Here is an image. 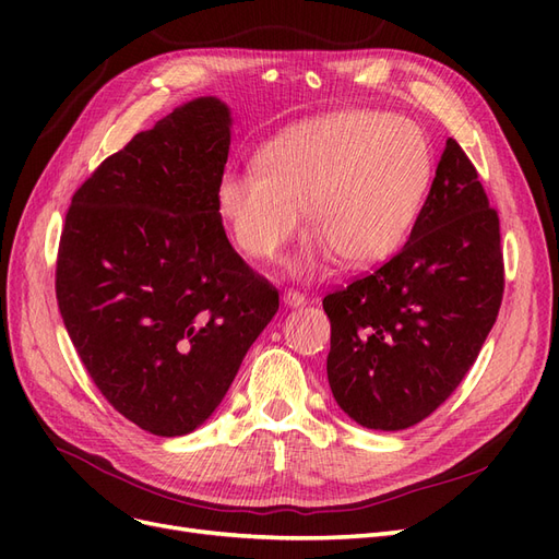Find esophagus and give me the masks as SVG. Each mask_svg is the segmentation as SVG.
Wrapping results in <instances>:
<instances>
[{"label":"esophagus","mask_w":559,"mask_h":559,"mask_svg":"<svg viewBox=\"0 0 559 559\" xmlns=\"http://www.w3.org/2000/svg\"><path fill=\"white\" fill-rule=\"evenodd\" d=\"M282 300H284V306H286V308H300V306H306V302H308V298H306V296H302L300 292H294V289L284 292Z\"/></svg>","instance_id":"obj_1"}]
</instances>
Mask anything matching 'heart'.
Wrapping results in <instances>:
<instances>
[{"mask_svg": "<svg viewBox=\"0 0 559 559\" xmlns=\"http://www.w3.org/2000/svg\"><path fill=\"white\" fill-rule=\"evenodd\" d=\"M433 177V148L411 118L345 109L310 118L265 142L253 170L228 167L214 207L233 245L275 261L300 224L310 233L292 273L302 277L337 257L368 267L408 238Z\"/></svg>", "mask_w": 559, "mask_h": 559, "instance_id": "obj_1", "label": "heart"}]
</instances>
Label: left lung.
<instances>
[{"instance_id": "1", "label": "left lung", "mask_w": 559, "mask_h": 559, "mask_svg": "<svg viewBox=\"0 0 559 559\" xmlns=\"http://www.w3.org/2000/svg\"><path fill=\"white\" fill-rule=\"evenodd\" d=\"M501 296L499 216L450 138L408 242L324 298L333 399L366 429L417 425L478 359Z\"/></svg>"}]
</instances>
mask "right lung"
I'll list each match as a JSON object with an SVG mask.
<instances>
[{
	"label": "right lung",
	"instance_id": "add662e5",
	"mask_svg": "<svg viewBox=\"0 0 559 559\" xmlns=\"http://www.w3.org/2000/svg\"><path fill=\"white\" fill-rule=\"evenodd\" d=\"M230 123L216 97L177 107L99 165L64 216V329L114 408L165 438L216 411L280 308L214 207Z\"/></svg>",
	"mask_w": 559,
	"mask_h": 559
}]
</instances>
